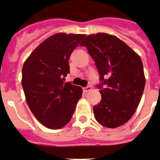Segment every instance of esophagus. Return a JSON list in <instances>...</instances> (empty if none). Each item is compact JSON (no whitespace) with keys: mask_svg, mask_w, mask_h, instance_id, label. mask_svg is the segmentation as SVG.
Segmentation results:
<instances>
[{"mask_svg":"<svg viewBox=\"0 0 160 160\" xmlns=\"http://www.w3.org/2000/svg\"><path fill=\"white\" fill-rule=\"evenodd\" d=\"M84 90L85 91V92H89V91H91L92 90V87L91 86H87V87H85V88H84Z\"/></svg>","mask_w":160,"mask_h":160,"instance_id":"esophagus-1","label":"esophagus"}]
</instances>
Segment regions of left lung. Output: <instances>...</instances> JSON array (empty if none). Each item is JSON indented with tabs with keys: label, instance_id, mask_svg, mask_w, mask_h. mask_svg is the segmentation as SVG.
<instances>
[{
	"label": "left lung",
	"instance_id": "obj_1",
	"mask_svg": "<svg viewBox=\"0 0 160 160\" xmlns=\"http://www.w3.org/2000/svg\"><path fill=\"white\" fill-rule=\"evenodd\" d=\"M86 46L94 60L104 88L102 99L93 107L96 120L107 128H117L128 122L136 112L145 84L140 56L117 37L107 33L87 36Z\"/></svg>",
	"mask_w": 160,
	"mask_h": 160
}]
</instances>
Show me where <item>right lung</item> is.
<instances>
[{
	"mask_svg": "<svg viewBox=\"0 0 160 160\" xmlns=\"http://www.w3.org/2000/svg\"><path fill=\"white\" fill-rule=\"evenodd\" d=\"M84 34L56 33L41 43L24 62L22 85L28 107L41 124L59 129L68 124L82 96V88L64 83L72 51Z\"/></svg>",
	"mask_w": 160,
	"mask_h": 160,
	"instance_id": "obj_1",
	"label": "right lung"
}]
</instances>
